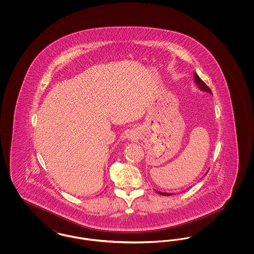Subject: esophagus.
Returning <instances> with one entry per match:
<instances>
[{
    "label": "esophagus",
    "mask_w": 254,
    "mask_h": 254,
    "mask_svg": "<svg viewBox=\"0 0 254 254\" xmlns=\"http://www.w3.org/2000/svg\"><path fill=\"white\" fill-rule=\"evenodd\" d=\"M127 138L128 140H131V141L137 140V139L139 138V134H138V131H137V130H135V129L130 130L129 132L127 134Z\"/></svg>",
    "instance_id": "1"
}]
</instances>
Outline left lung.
I'll return each mask as SVG.
<instances>
[{"instance_id":"left-lung-1","label":"left lung","mask_w":254,"mask_h":254,"mask_svg":"<svg viewBox=\"0 0 254 254\" xmlns=\"http://www.w3.org/2000/svg\"><path fill=\"white\" fill-rule=\"evenodd\" d=\"M193 77L194 83L196 84V85L198 86V88H199L200 90L205 91V92H207V93H209V94H212V92H211V90L208 88V86L205 85V83L200 79V77H199L196 73H194ZM206 173H207V171H206ZM206 173H205V174H206ZM156 192H157L158 194H160V195H163V196H170V195H172V193L162 192V191H159V190H156Z\"/></svg>"}]
</instances>
